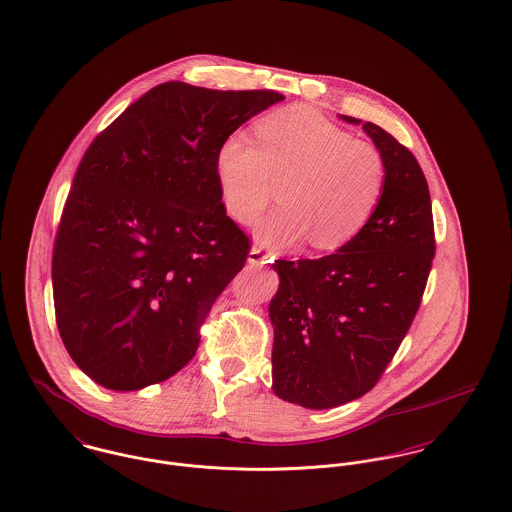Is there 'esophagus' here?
<instances>
[{"mask_svg": "<svg viewBox=\"0 0 512 512\" xmlns=\"http://www.w3.org/2000/svg\"><path fill=\"white\" fill-rule=\"evenodd\" d=\"M247 261H249L251 265H255V267H261V265H265V263L273 261V253H271L269 249H265V247L253 245V247H251V251H249Z\"/></svg>", "mask_w": 512, "mask_h": 512, "instance_id": "34e87169", "label": "esophagus"}]
</instances>
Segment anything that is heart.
I'll return each mask as SVG.
<instances>
[{"mask_svg":"<svg viewBox=\"0 0 512 512\" xmlns=\"http://www.w3.org/2000/svg\"><path fill=\"white\" fill-rule=\"evenodd\" d=\"M224 204L241 224L253 222L275 197L282 206L257 232L290 245L312 236L317 249H337L376 214L388 185L382 152L314 111L292 107L255 124V140L236 132L216 156Z\"/></svg>","mask_w":512,"mask_h":512,"instance_id":"obj_1","label":"heart"}]
</instances>
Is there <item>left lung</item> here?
Wrapping results in <instances>:
<instances>
[{"label":"left lung","mask_w":512,"mask_h":512,"mask_svg":"<svg viewBox=\"0 0 512 512\" xmlns=\"http://www.w3.org/2000/svg\"><path fill=\"white\" fill-rule=\"evenodd\" d=\"M362 128L388 165L376 214L333 255L273 263V390L310 409L343 405L380 382L421 306L436 251L419 161L378 124Z\"/></svg>","instance_id":"8db88e82"}]
</instances>
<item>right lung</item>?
<instances>
[{"mask_svg": "<svg viewBox=\"0 0 512 512\" xmlns=\"http://www.w3.org/2000/svg\"><path fill=\"white\" fill-rule=\"evenodd\" d=\"M284 95L165 81L85 150L52 251L56 325L97 384L132 392L195 356L251 239L226 214L222 142Z\"/></svg>", "mask_w": 512, "mask_h": 512, "instance_id": "1", "label": "right lung"}]
</instances>
